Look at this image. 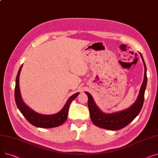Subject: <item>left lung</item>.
<instances>
[{"instance_id": "1", "label": "left lung", "mask_w": 158, "mask_h": 158, "mask_svg": "<svg viewBox=\"0 0 158 158\" xmlns=\"http://www.w3.org/2000/svg\"><path fill=\"white\" fill-rule=\"evenodd\" d=\"M141 56H142L145 66L144 79L136 101L129 108L111 114L104 113L101 112V111L95 105L92 96L88 92H85L88 97V106L90 118L95 126L107 130H119L127 126L139 113L143 104L145 90L147 81L146 65L142 54H141Z\"/></svg>"}]
</instances>
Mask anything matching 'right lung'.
Returning <instances> with one entry per match:
<instances>
[{"label":"right lung","instance_id":"obj_1","mask_svg":"<svg viewBox=\"0 0 158 158\" xmlns=\"http://www.w3.org/2000/svg\"><path fill=\"white\" fill-rule=\"evenodd\" d=\"M22 67V65L20 66L17 73L15 88V102L20 111L27 120L34 126L41 128H52L61 126L67 119L70 103L78 96L79 93H76L72 95L65 104L63 108L59 113L51 115H45L36 113L23 103L21 97L19 88V75Z\"/></svg>","mask_w":158,"mask_h":158}]
</instances>
